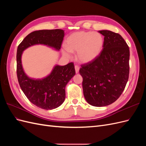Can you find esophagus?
<instances>
[{
	"label": "esophagus",
	"mask_w": 146,
	"mask_h": 146,
	"mask_svg": "<svg viewBox=\"0 0 146 146\" xmlns=\"http://www.w3.org/2000/svg\"><path fill=\"white\" fill-rule=\"evenodd\" d=\"M75 69H76V72L78 73L79 71V69H80V67L78 65L75 66Z\"/></svg>",
	"instance_id": "34e87169"
}]
</instances>
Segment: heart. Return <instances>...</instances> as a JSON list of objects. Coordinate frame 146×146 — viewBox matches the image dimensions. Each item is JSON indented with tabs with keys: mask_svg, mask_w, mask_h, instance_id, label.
<instances>
[{
	"mask_svg": "<svg viewBox=\"0 0 146 146\" xmlns=\"http://www.w3.org/2000/svg\"><path fill=\"white\" fill-rule=\"evenodd\" d=\"M104 38L98 33L78 32L71 34L65 41L63 54L70 58V52H77V57L82 63H88L95 59L104 46Z\"/></svg>",
	"mask_w": 146,
	"mask_h": 146,
	"instance_id": "obj_1",
	"label": "heart"
}]
</instances>
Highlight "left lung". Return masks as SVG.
Returning a JSON list of instances; mask_svg holds the SVG:
<instances>
[{
	"instance_id": "left-lung-1",
	"label": "left lung",
	"mask_w": 146,
	"mask_h": 146,
	"mask_svg": "<svg viewBox=\"0 0 146 146\" xmlns=\"http://www.w3.org/2000/svg\"><path fill=\"white\" fill-rule=\"evenodd\" d=\"M104 36L103 50L95 59L81 65L83 94L94 107L114 102L125 89L129 77L130 50L120 35L110 30Z\"/></svg>"
}]
</instances>
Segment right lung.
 Masks as SVG:
<instances>
[{
  "label": "right lung",
  "mask_w": 146,
  "mask_h": 146,
  "mask_svg": "<svg viewBox=\"0 0 146 146\" xmlns=\"http://www.w3.org/2000/svg\"><path fill=\"white\" fill-rule=\"evenodd\" d=\"M64 31L61 29L36 30L26 36L17 47L16 55L17 77L21 90L27 99L38 107L52 110L58 107L65 99V86L75 74L74 63L56 66L52 73L42 80H33L24 73L21 64L23 50L38 44H45L60 50Z\"/></svg>",
  "instance_id": "obj_1"
}]
</instances>
